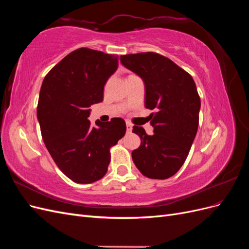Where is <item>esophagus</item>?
I'll use <instances>...</instances> for the list:
<instances>
[{"instance_id":"34e87169","label":"esophagus","mask_w":249,"mask_h":249,"mask_svg":"<svg viewBox=\"0 0 249 249\" xmlns=\"http://www.w3.org/2000/svg\"><path fill=\"white\" fill-rule=\"evenodd\" d=\"M132 130H133V124H132L131 123L127 122V123H126V132H127V133H131Z\"/></svg>"}]
</instances>
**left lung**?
<instances>
[{
	"instance_id": "1",
	"label": "left lung",
	"mask_w": 249,
	"mask_h": 249,
	"mask_svg": "<svg viewBox=\"0 0 249 249\" xmlns=\"http://www.w3.org/2000/svg\"><path fill=\"white\" fill-rule=\"evenodd\" d=\"M120 62L143 80L145 107L154 134L133 126L141 144L132 152L143 176L155 179L172 177L182 167L198 127L200 99L193 78L170 59L153 52L120 56Z\"/></svg>"
}]
</instances>
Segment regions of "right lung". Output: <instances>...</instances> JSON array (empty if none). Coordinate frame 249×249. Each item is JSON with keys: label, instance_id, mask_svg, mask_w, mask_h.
<instances>
[{"label": "right lung", "instance_id": "obj_1", "mask_svg": "<svg viewBox=\"0 0 249 249\" xmlns=\"http://www.w3.org/2000/svg\"><path fill=\"white\" fill-rule=\"evenodd\" d=\"M118 67V57L81 48L65 56L44 78L37 105L41 136L53 160L78 184L101 179L108 170L110 147L125 134L123 118L87 119L91 105L103 102L104 86Z\"/></svg>", "mask_w": 249, "mask_h": 249}]
</instances>
